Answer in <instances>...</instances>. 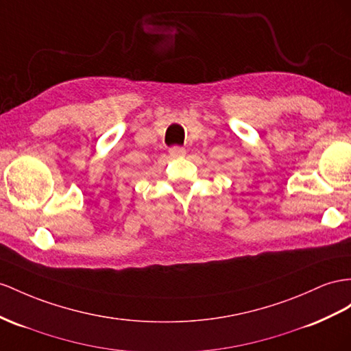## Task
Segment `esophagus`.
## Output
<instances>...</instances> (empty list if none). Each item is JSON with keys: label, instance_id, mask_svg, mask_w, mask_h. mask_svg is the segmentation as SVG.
Wrapping results in <instances>:
<instances>
[{"label": "esophagus", "instance_id": "1", "mask_svg": "<svg viewBox=\"0 0 351 351\" xmlns=\"http://www.w3.org/2000/svg\"><path fill=\"white\" fill-rule=\"evenodd\" d=\"M169 154H170V157H173V158H181L186 154V151L182 147H172L169 149Z\"/></svg>", "mask_w": 351, "mask_h": 351}]
</instances>
